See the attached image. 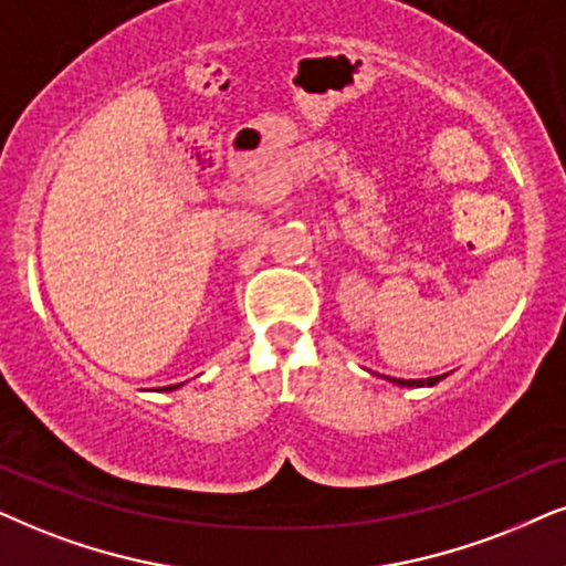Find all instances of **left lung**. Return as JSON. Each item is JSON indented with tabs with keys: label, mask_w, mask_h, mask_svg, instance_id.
Instances as JSON below:
<instances>
[{
	"label": "left lung",
	"mask_w": 566,
	"mask_h": 566,
	"mask_svg": "<svg viewBox=\"0 0 566 566\" xmlns=\"http://www.w3.org/2000/svg\"><path fill=\"white\" fill-rule=\"evenodd\" d=\"M389 381H395L397 386H433L439 381V376L433 378H389Z\"/></svg>",
	"instance_id": "1"
}]
</instances>
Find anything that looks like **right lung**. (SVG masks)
<instances>
[{
    "mask_svg": "<svg viewBox=\"0 0 566 566\" xmlns=\"http://www.w3.org/2000/svg\"><path fill=\"white\" fill-rule=\"evenodd\" d=\"M177 386H180V384H175V386H167V389H177Z\"/></svg>",
    "mask_w": 566,
    "mask_h": 566,
    "instance_id": "right-lung-1",
    "label": "right lung"
}]
</instances>
